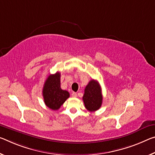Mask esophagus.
I'll list each match as a JSON object with an SVG mask.
<instances>
[{"label": "esophagus", "mask_w": 155, "mask_h": 155, "mask_svg": "<svg viewBox=\"0 0 155 155\" xmlns=\"http://www.w3.org/2000/svg\"><path fill=\"white\" fill-rule=\"evenodd\" d=\"M72 97H74V98H76L77 97V94L76 92H73L72 94Z\"/></svg>", "instance_id": "obj_1"}]
</instances>
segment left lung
Returning a JSON list of instances; mask_svg holds the SVG:
<instances>
[{"mask_svg":"<svg viewBox=\"0 0 155 155\" xmlns=\"http://www.w3.org/2000/svg\"><path fill=\"white\" fill-rule=\"evenodd\" d=\"M85 107L88 111L95 112L99 110L102 104L103 96L101 88L99 82L96 80H91L86 85L83 97Z\"/></svg>","mask_w":155,"mask_h":155,"instance_id":"8db88e82","label":"left lung"}]
</instances>
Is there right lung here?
<instances>
[{"label":"right lung","mask_w":155,"mask_h":155,"mask_svg":"<svg viewBox=\"0 0 155 155\" xmlns=\"http://www.w3.org/2000/svg\"><path fill=\"white\" fill-rule=\"evenodd\" d=\"M43 97L45 105L52 110L59 109L70 97V93L61 88L60 72L49 75L44 83Z\"/></svg>","instance_id":"obj_1"}]
</instances>
